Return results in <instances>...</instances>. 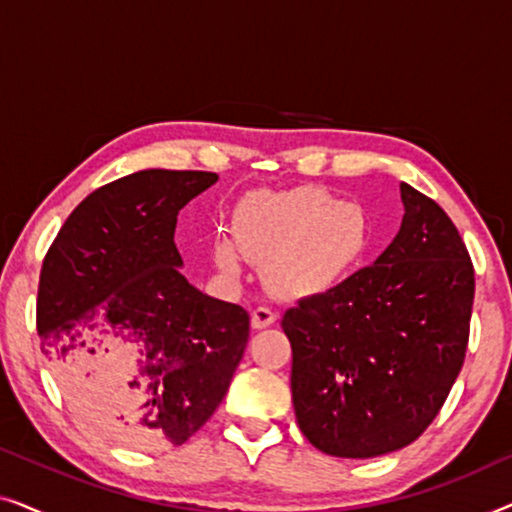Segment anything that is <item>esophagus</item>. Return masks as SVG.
Instances as JSON below:
<instances>
[{"label":"esophagus","mask_w":512,"mask_h":512,"mask_svg":"<svg viewBox=\"0 0 512 512\" xmlns=\"http://www.w3.org/2000/svg\"><path fill=\"white\" fill-rule=\"evenodd\" d=\"M277 321V314L270 310V307H256L254 312H251V326L256 328V331H261V328H268Z\"/></svg>","instance_id":"obj_1"}]
</instances>
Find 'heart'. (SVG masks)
<instances>
[{
  "label": "heart",
  "instance_id": "1",
  "mask_svg": "<svg viewBox=\"0 0 512 512\" xmlns=\"http://www.w3.org/2000/svg\"><path fill=\"white\" fill-rule=\"evenodd\" d=\"M373 228L361 205L321 186L256 191L240 202L233 235L216 233L214 261L242 275L247 261L268 265L272 291L284 298L326 296L361 268Z\"/></svg>",
  "mask_w": 512,
  "mask_h": 512
}]
</instances>
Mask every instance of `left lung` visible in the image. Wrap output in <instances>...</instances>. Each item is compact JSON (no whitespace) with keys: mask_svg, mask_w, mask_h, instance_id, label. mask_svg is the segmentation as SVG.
<instances>
[{"mask_svg":"<svg viewBox=\"0 0 512 512\" xmlns=\"http://www.w3.org/2000/svg\"><path fill=\"white\" fill-rule=\"evenodd\" d=\"M387 249L338 289L284 312L291 396L317 450L370 459L422 436L464 366L473 263L443 209L401 181Z\"/></svg>","mask_w":512,"mask_h":512,"instance_id":"1","label":"left lung"}]
</instances>
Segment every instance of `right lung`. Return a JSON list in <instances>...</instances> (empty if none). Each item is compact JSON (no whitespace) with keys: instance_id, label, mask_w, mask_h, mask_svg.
Masks as SVG:
<instances>
[{"instance_id":"right-lung-1","label":"right lung","mask_w":512,"mask_h":512,"mask_svg":"<svg viewBox=\"0 0 512 512\" xmlns=\"http://www.w3.org/2000/svg\"><path fill=\"white\" fill-rule=\"evenodd\" d=\"M214 172L139 170L69 214L41 268L37 331L69 401L121 445H181L214 415L249 340L244 307L181 275L174 228Z\"/></svg>"}]
</instances>
